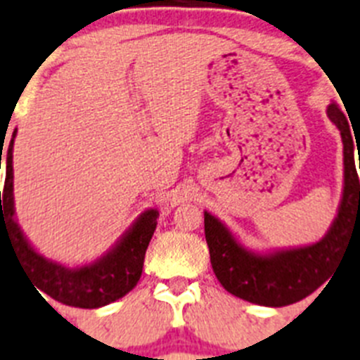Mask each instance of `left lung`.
Masks as SVG:
<instances>
[{
    "mask_svg": "<svg viewBox=\"0 0 360 360\" xmlns=\"http://www.w3.org/2000/svg\"><path fill=\"white\" fill-rule=\"evenodd\" d=\"M328 117L342 137L344 188L339 212L322 240L304 247L255 252L205 210V238L214 274L226 291L241 300L282 307L309 297L328 282L349 241L360 240V185L352 137L355 131L352 134L346 115L335 102L328 105Z\"/></svg>",
    "mask_w": 360,
    "mask_h": 360,
    "instance_id": "1",
    "label": "left lung"
}]
</instances>
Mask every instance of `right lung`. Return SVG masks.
I'll return each instance as SVG.
<instances>
[{
	"instance_id": "obj_1",
	"label": "right lung",
	"mask_w": 360,
	"mask_h": 360,
	"mask_svg": "<svg viewBox=\"0 0 360 360\" xmlns=\"http://www.w3.org/2000/svg\"><path fill=\"white\" fill-rule=\"evenodd\" d=\"M16 131L18 129H14L8 148L5 150L7 168H5V186L3 192H0V241L1 236L11 241L21 265L31 274L36 291H44L53 300L62 302L65 306L96 309L128 295L137 285L139 278L143 274L144 255L155 232L159 212L155 208L144 210L135 219L134 225L120 236V240L93 264L82 267H65L53 259H47L29 243L16 221L14 194H12L14 190L12 148H14ZM0 155H3V146Z\"/></svg>"
}]
</instances>
